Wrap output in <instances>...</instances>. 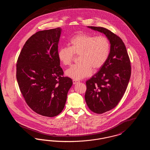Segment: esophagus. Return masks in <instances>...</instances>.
<instances>
[{
    "label": "esophagus",
    "mask_w": 150,
    "mask_h": 150,
    "mask_svg": "<svg viewBox=\"0 0 150 150\" xmlns=\"http://www.w3.org/2000/svg\"><path fill=\"white\" fill-rule=\"evenodd\" d=\"M72 82H73V84H74V85H75V84H76L77 83H79L78 81H77V80H72Z\"/></svg>",
    "instance_id": "1"
}]
</instances>
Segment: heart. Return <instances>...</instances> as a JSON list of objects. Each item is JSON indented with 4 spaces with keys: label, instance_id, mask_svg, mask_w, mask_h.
Segmentation results:
<instances>
[{
    "label": "heart",
    "instance_id": "1",
    "mask_svg": "<svg viewBox=\"0 0 150 150\" xmlns=\"http://www.w3.org/2000/svg\"><path fill=\"white\" fill-rule=\"evenodd\" d=\"M70 47H62L58 58L64 66L71 64L74 55H79V64H74L66 71V75L76 80L91 76L93 68L97 70L106 63L110 52V43L105 36L80 33L70 40Z\"/></svg>",
    "mask_w": 150,
    "mask_h": 150
}]
</instances>
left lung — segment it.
<instances>
[{
	"label": "left lung",
	"mask_w": 150,
	"mask_h": 150,
	"mask_svg": "<svg viewBox=\"0 0 150 150\" xmlns=\"http://www.w3.org/2000/svg\"><path fill=\"white\" fill-rule=\"evenodd\" d=\"M88 28L105 34L110 43L106 63L86 81L88 106L94 112L102 114L116 107L124 96L131 75L130 62L121 38L103 28Z\"/></svg>",
	"instance_id": "1"
}]
</instances>
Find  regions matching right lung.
<instances>
[{"label":"right lung","instance_id":"1","mask_svg":"<svg viewBox=\"0 0 150 150\" xmlns=\"http://www.w3.org/2000/svg\"><path fill=\"white\" fill-rule=\"evenodd\" d=\"M62 29L43 30L31 36L17 60L16 78L27 104L37 114L47 117L59 114L72 86L64 77L58 58Z\"/></svg>","mask_w":150,"mask_h":150}]
</instances>
